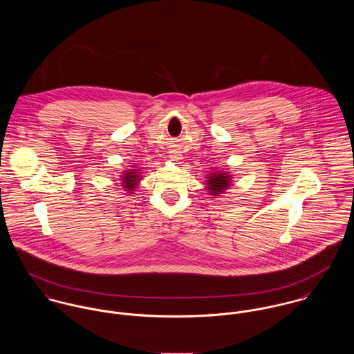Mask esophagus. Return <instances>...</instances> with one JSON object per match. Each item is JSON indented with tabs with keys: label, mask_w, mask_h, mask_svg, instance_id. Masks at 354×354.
<instances>
[{
	"label": "esophagus",
	"mask_w": 354,
	"mask_h": 354,
	"mask_svg": "<svg viewBox=\"0 0 354 354\" xmlns=\"http://www.w3.org/2000/svg\"><path fill=\"white\" fill-rule=\"evenodd\" d=\"M170 159H171V160H174V162H178V160H181V159H183V156H181V153H178V152H171Z\"/></svg>",
	"instance_id": "esophagus-1"
}]
</instances>
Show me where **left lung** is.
Masks as SVG:
<instances>
[{
	"instance_id": "1",
	"label": "left lung",
	"mask_w": 354,
	"mask_h": 354,
	"mask_svg": "<svg viewBox=\"0 0 354 354\" xmlns=\"http://www.w3.org/2000/svg\"><path fill=\"white\" fill-rule=\"evenodd\" d=\"M207 183H208L207 189H209V195L218 196L230 185V176H227L226 173H218V171L211 173Z\"/></svg>"
}]
</instances>
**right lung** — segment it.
I'll return each mask as SVG.
<instances>
[{
	"instance_id": "add662e5",
	"label": "right lung",
	"mask_w": 354,
	"mask_h": 354,
	"mask_svg": "<svg viewBox=\"0 0 354 354\" xmlns=\"http://www.w3.org/2000/svg\"><path fill=\"white\" fill-rule=\"evenodd\" d=\"M139 180H140V178H139L138 171H135V170H128V171L122 176L124 188H127V189L131 192L132 189H135V187H136V184H138Z\"/></svg>"
}]
</instances>
